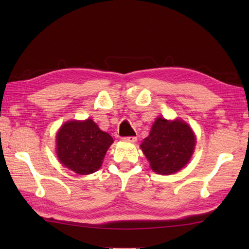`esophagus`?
Returning <instances> with one entry per match:
<instances>
[{
  "label": "esophagus",
  "mask_w": 249,
  "mask_h": 249,
  "mask_svg": "<svg viewBox=\"0 0 249 249\" xmlns=\"http://www.w3.org/2000/svg\"><path fill=\"white\" fill-rule=\"evenodd\" d=\"M123 139L124 141H127V142H135L136 140H137V137H135V136H129V137H123Z\"/></svg>",
  "instance_id": "obj_1"
}]
</instances>
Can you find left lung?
I'll use <instances>...</instances> for the list:
<instances>
[{
	"mask_svg": "<svg viewBox=\"0 0 249 249\" xmlns=\"http://www.w3.org/2000/svg\"><path fill=\"white\" fill-rule=\"evenodd\" d=\"M195 145V135L185 122L158 118L140 146L153 171L172 174L188 162Z\"/></svg>",
	"mask_w": 249,
	"mask_h": 249,
	"instance_id": "left-lung-1",
	"label": "left lung"
}]
</instances>
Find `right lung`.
I'll list each match as a JSON object with an SVG mask.
<instances>
[{
  "label": "right lung",
  "instance_id": "obj_1",
  "mask_svg": "<svg viewBox=\"0 0 249 249\" xmlns=\"http://www.w3.org/2000/svg\"><path fill=\"white\" fill-rule=\"evenodd\" d=\"M113 139L92 120L70 121L56 135V154L65 167L78 174L96 172Z\"/></svg>",
  "mask_w": 249,
  "mask_h": 249
}]
</instances>
